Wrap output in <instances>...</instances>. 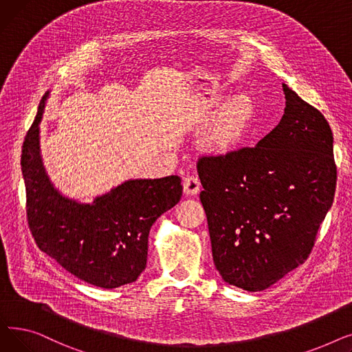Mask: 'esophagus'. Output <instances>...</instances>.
<instances>
[{
    "label": "esophagus",
    "instance_id": "obj_1",
    "mask_svg": "<svg viewBox=\"0 0 352 352\" xmlns=\"http://www.w3.org/2000/svg\"><path fill=\"white\" fill-rule=\"evenodd\" d=\"M199 187H201L199 179L197 177H194V175H190V177H187L186 179H184V192H186L187 195L198 194Z\"/></svg>",
    "mask_w": 352,
    "mask_h": 352
}]
</instances>
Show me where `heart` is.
Segmentation results:
<instances>
[{
  "label": "heart",
  "instance_id": "1",
  "mask_svg": "<svg viewBox=\"0 0 352 352\" xmlns=\"http://www.w3.org/2000/svg\"><path fill=\"white\" fill-rule=\"evenodd\" d=\"M247 121V104L245 101L235 98L224 111L223 118L217 125L212 134V141L218 145L228 144L241 134Z\"/></svg>",
  "mask_w": 352,
  "mask_h": 352
}]
</instances>
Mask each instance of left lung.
Masks as SVG:
<instances>
[{
	"label": "left lung",
	"instance_id": "1",
	"mask_svg": "<svg viewBox=\"0 0 352 352\" xmlns=\"http://www.w3.org/2000/svg\"><path fill=\"white\" fill-rule=\"evenodd\" d=\"M283 89L284 116L255 146L197 164L215 268L252 292L307 260L337 186L329 124L288 85Z\"/></svg>",
	"mask_w": 352,
	"mask_h": 352
}]
</instances>
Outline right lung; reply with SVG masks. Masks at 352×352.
<instances>
[{
  "label": "right lung",
  "mask_w": 352,
  "mask_h": 352,
  "mask_svg": "<svg viewBox=\"0 0 352 352\" xmlns=\"http://www.w3.org/2000/svg\"><path fill=\"white\" fill-rule=\"evenodd\" d=\"M47 98L48 92L28 129L21 155L27 218L35 243L88 284L111 289L134 283L146 265L153 224L181 199V178L128 179L88 204L63 195L51 182L40 150Z\"/></svg>",
  "instance_id": "add662e5"
}]
</instances>
